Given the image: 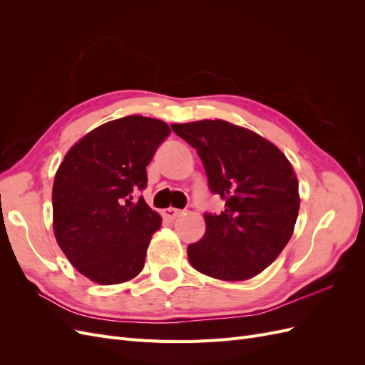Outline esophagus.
<instances>
[{"instance_id":"esophagus-1","label":"esophagus","mask_w":365,"mask_h":365,"mask_svg":"<svg viewBox=\"0 0 365 365\" xmlns=\"http://www.w3.org/2000/svg\"><path fill=\"white\" fill-rule=\"evenodd\" d=\"M181 215H182V210H180V208L169 207V208H164V210H163V216H164L165 219H170V220L176 219V217L181 216Z\"/></svg>"}]
</instances>
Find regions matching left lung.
I'll list each match as a JSON object with an SVG mask.
<instances>
[{"label":"left lung","instance_id":"8db88e82","mask_svg":"<svg viewBox=\"0 0 365 365\" xmlns=\"http://www.w3.org/2000/svg\"><path fill=\"white\" fill-rule=\"evenodd\" d=\"M172 129L196 149L210 190L225 201L222 213L204 216L205 235L187 248L190 264L225 282L260 274L294 233L300 195L292 164L274 143L224 120Z\"/></svg>","mask_w":365,"mask_h":365}]
</instances>
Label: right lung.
Segmentation results:
<instances>
[{"instance_id":"add662e5","label":"right lung","mask_w":365,"mask_h":365,"mask_svg":"<svg viewBox=\"0 0 365 365\" xmlns=\"http://www.w3.org/2000/svg\"><path fill=\"white\" fill-rule=\"evenodd\" d=\"M170 134L161 120L128 115L88 132L53 182V231L73 267L98 284L137 277L161 216L140 196L146 168Z\"/></svg>"}]
</instances>
